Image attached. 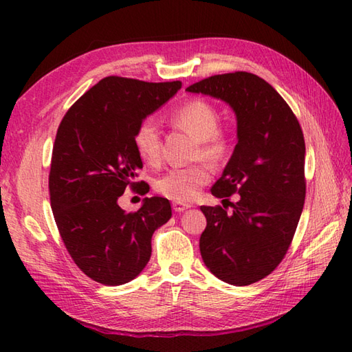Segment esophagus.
Wrapping results in <instances>:
<instances>
[{
    "label": "esophagus",
    "mask_w": 352,
    "mask_h": 352,
    "mask_svg": "<svg viewBox=\"0 0 352 352\" xmlns=\"http://www.w3.org/2000/svg\"><path fill=\"white\" fill-rule=\"evenodd\" d=\"M189 207H190V204H184V203H174V204H172V208H174V210L178 212V213L184 212L186 208H189Z\"/></svg>",
    "instance_id": "esophagus-1"
}]
</instances>
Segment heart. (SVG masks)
<instances>
[{"label":"heart","instance_id":"obj_1","mask_svg":"<svg viewBox=\"0 0 352 352\" xmlns=\"http://www.w3.org/2000/svg\"><path fill=\"white\" fill-rule=\"evenodd\" d=\"M219 111L206 100H190L174 110L169 116L172 125L188 131L198 140L197 157L219 163L226 160L231 151V136L219 129ZM133 144L142 160L155 164L160 160L162 138L160 130L151 118H145L136 126ZM212 180V169L201 162L190 166L172 168L155 180V190L163 197L188 203L198 195V192Z\"/></svg>","mask_w":352,"mask_h":352}]
</instances>
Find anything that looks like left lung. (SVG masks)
<instances>
[{
    "instance_id": "obj_1",
    "label": "left lung",
    "mask_w": 352,
    "mask_h": 352,
    "mask_svg": "<svg viewBox=\"0 0 352 352\" xmlns=\"http://www.w3.org/2000/svg\"><path fill=\"white\" fill-rule=\"evenodd\" d=\"M189 92L223 100L237 118V145L212 193L227 206H201L199 239L206 266L219 280L248 286L265 278L287 254L305 199V142L294 111L256 74L236 71L193 83Z\"/></svg>"
}]
</instances>
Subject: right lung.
Segmentation results:
<instances>
[{"mask_svg": "<svg viewBox=\"0 0 352 352\" xmlns=\"http://www.w3.org/2000/svg\"><path fill=\"white\" fill-rule=\"evenodd\" d=\"M180 87L182 81L110 76L80 96L58 125L48 178L52 214L74 263L96 283L136 278L151 257L153 233L170 219L166 198H145L130 213L118 199L126 188L148 192L136 182L144 164L133 134Z\"/></svg>", "mask_w": 352, "mask_h": 352, "instance_id": "add662e5", "label": "right lung"}]
</instances>
